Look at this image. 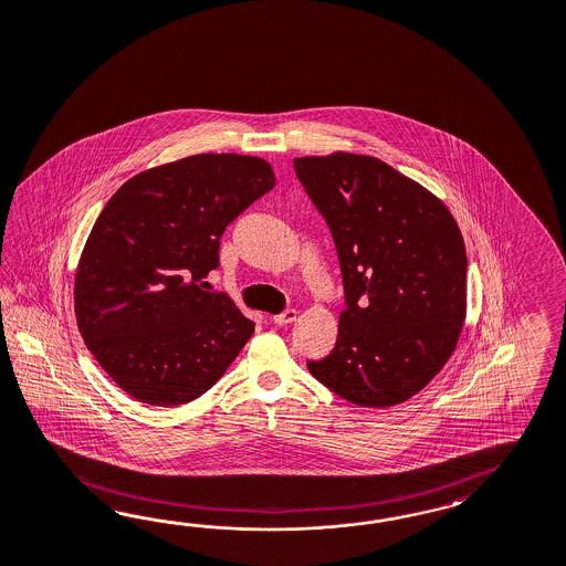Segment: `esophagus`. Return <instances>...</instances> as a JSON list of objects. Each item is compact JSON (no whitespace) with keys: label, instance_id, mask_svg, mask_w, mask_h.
<instances>
[{"label":"esophagus","instance_id":"obj_1","mask_svg":"<svg viewBox=\"0 0 566 566\" xmlns=\"http://www.w3.org/2000/svg\"><path fill=\"white\" fill-rule=\"evenodd\" d=\"M294 319H296V311L294 308H286L284 313L274 315V324H277V326H289Z\"/></svg>","mask_w":566,"mask_h":566}]
</instances>
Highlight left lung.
<instances>
[{
    "mask_svg": "<svg viewBox=\"0 0 566 566\" xmlns=\"http://www.w3.org/2000/svg\"><path fill=\"white\" fill-rule=\"evenodd\" d=\"M343 270L338 340L308 371L344 400L388 409L440 374L467 317L459 223L426 187L371 155L294 159Z\"/></svg>",
    "mask_w": 566,
    "mask_h": 566,
    "instance_id": "8db88e82",
    "label": "left lung"
}]
</instances>
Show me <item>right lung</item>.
<instances>
[{
  "label": "right lung",
  "instance_id": "add662e5",
  "mask_svg": "<svg viewBox=\"0 0 566 566\" xmlns=\"http://www.w3.org/2000/svg\"><path fill=\"white\" fill-rule=\"evenodd\" d=\"M275 185L253 155L199 154L126 180L93 223L74 274V313L103 371L138 402L206 395L255 324L201 280L226 226Z\"/></svg>",
  "mask_w": 566,
  "mask_h": 566
}]
</instances>
